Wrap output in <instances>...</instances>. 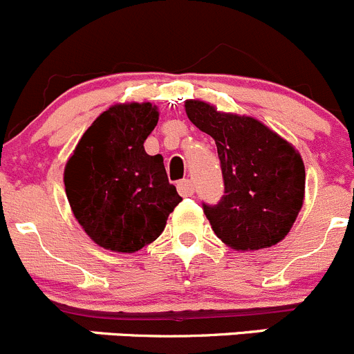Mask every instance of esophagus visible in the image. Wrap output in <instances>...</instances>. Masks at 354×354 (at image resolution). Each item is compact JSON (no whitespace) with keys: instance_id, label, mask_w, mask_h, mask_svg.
<instances>
[{"instance_id":"obj_1","label":"esophagus","mask_w":354,"mask_h":354,"mask_svg":"<svg viewBox=\"0 0 354 354\" xmlns=\"http://www.w3.org/2000/svg\"><path fill=\"white\" fill-rule=\"evenodd\" d=\"M177 191L178 194L187 198V196H192V192H194V185H192V182L189 178H184V180H180L177 184Z\"/></svg>"}]
</instances>
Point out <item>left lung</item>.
Returning a JSON list of instances; mask_svg holds the SVG:
<instances>
[{
    "label": "left lung",
    "mask_w": 354,
    "mask_h": 354,
    "mask_svg": "<svg viewBox=\"0 0 354 354\" xmlns=\"http://www.w3.org/2000/svg\"><path fill=\"white\" fill-rule=\"evenodd\" d=\"M189 120L215 139L225 194L203 205L213 232L236 251L281 243L304 199V163L299 151L263 122L227 113L201 100L185 101Z\"/></svg>",
    "instance_id": "left-lung-1"
}]
</instances>
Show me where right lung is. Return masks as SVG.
<instances>
[{
  "label": "right lung",
  "mask_w": 354,
  "mask_h": 354,
  "mask_svg": "<svg viewBox=\"0 0 354 354\" xmlns=\"http://www.w3.org/2000/svg\"><path fill=\"white\" fill-rule=\"evenodd\" d=\"M158 117V108L149 101L111 104L66 160L63 182L73 216L104 250H142L163 232L182 201L162 155L145 151Z\"/></svg>",
  "instance_id": "obj_1"
}]
</instances>
